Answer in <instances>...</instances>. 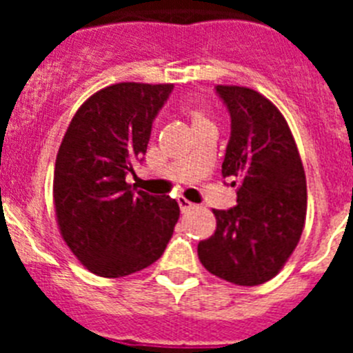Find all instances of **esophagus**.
Returning <instances> with one entry per match:
<instances>
[{
  "label": "esophagus",
  "instance_id": "obj_1",
  "mask_svg": "<svg viewBox=\"0 0 353 353\" xmlns=\"http://www.w3.org/2000/svg\"><path fill=\"white\" fill-rule=\"evenodd\" d=\"M179 205H180V208H182V212H189L191 208L196 207L194 203H191V201L185 198H179Z\"/></svg>",
  "mask_w": 353,
  "mask_h": 353
}]
</instances>
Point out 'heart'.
<instances>
[{
    "instance_id": "1",
    "label": "heart",
    "mask_w": 353,
    "mask_h": 353,
    "mask_svg": "<svg viewBox=\"0 0 353 353\" xmlns=\"http://www.w3.org/2000/svg\"><path fill=\"white\" fill-rule=\"evenodd\" d=\"M185 113L189 114L192 121V127L201 125V123H212L210 118H208L207 111L203 108H199V105H187Z\"/></svg>"
}]
</instances>
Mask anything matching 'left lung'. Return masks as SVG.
I'll return each mask as SVG.
<instances>
[{
    "instance_id": "8db88e82",
    "label": "left lung",
    "mask_w": 353,
    "mask_h": 353,
    "mask_svg": "<svg viewBox=\"0 0 353 353\" xmlns=\"http://www.w3.org/2000/svg\"><path fill=\"white\" fill-rule=\"evenodd\" d=\"M232 118L223 176L236 205L214 210L215 233L198 244L199 261L224 281L256 286L279 272L305 221V174L279 109L244 86H215Z\"/></svg>"
}]
</instances>
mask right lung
Listing matches in <instances>:
<instances>
[{
	"label": "right lung",
	"mask_w": 353,
	"mask_h": 353,
	"mask_svg": "<svg viewBox=\"0 0 353 353\" xmlns=\"http://www.w3.org/2000/svg\"><path fill=\"white\" fill-rule=\"evenodd\" d=\"M173 84L120 83L79 108L54 166L60 232L77 260L102 277L146 269L166 249L180 207L127 183L143 162L155 117Z\"/></svg>",
	"instance_id": "right-lung-1"
}]
</instances>
